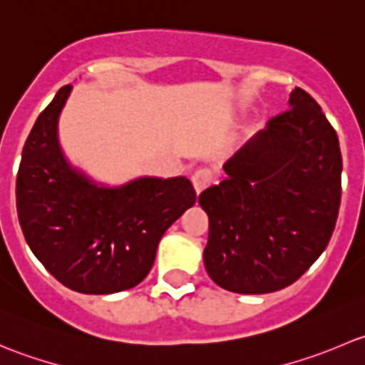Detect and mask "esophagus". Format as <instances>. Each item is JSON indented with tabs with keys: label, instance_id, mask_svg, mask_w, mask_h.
I'll return each mask as SVG.
<instances>
[{
	"label": "esophagus",
	"instance_id": "obj_1",
	"mask_svg": "<svg viewBox=\"0 0 365 365\" xmlns=\"http://www.w3.org/2000/svg\"><path fill=\"white\" fill-rule=\"evenodd\" d=\"M190 180H192V185H194V189H196V192L200 194L201 190H205L206 187L212 183L213 178H212V173H210V169L200 168L192 173Z\"/></svg>",
	"mask_w": 365,
	"mask_h": 365
}]
</instances>
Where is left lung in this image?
<instances>
[{
  "instance_id": "8db88e82",
  "label": "left lung",
  "mask_w": 365,
  "mask_h": 365,
  "mask_svg": "<svg viewBox=\"0 0 365 365\" xmlns=\"http://www.w3.org/2000/svg\"><path fill=\"white\" fill-rule=\"evenodd\" d=\"M288 111L224 164L200 194L208 215L205 267L220 288L261 295L293 284L329 245L341 205L336 128L302 88Z\"/></svg>"
}]
</instances>
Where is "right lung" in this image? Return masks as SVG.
I'll return each mask as SVG.
<instances>
[{"label":"right lung","mask_w":365,"mask_h":365,"mask_svg":"<svg viewBox=\"0 0 365 365\" xmlns=\"http://www.w3.org/2000/svg\"><path fill=\"white\" fill-rule=\"evenodd\" d=\"M70 90V84L60 88L26 139L17 215L29 249L61 284L108 295L134 288L148 275L162 235L196 203V192L183 176L106 189L73 171L56 135Z\"/></svg>","instance_id":"1"}]
</instances>
